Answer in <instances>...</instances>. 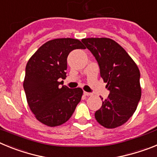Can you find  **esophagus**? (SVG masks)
<instances>
[{"label":"esophagus","instance_id":"esophagus-1","mask_svg":"<svg viewBox=\"0 0 157 157\" xmlns=\"http://www.w3.org/2000/svg\"><path fill=\"white\" fill-rule=\"evenodd\" d=\"M84 95L86 96V97H90V96H92L93 94L91 93H89V92H84Z\"/></svg>","mask_w":157,"mask_h":157}]
</instances>
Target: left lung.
<instances>
[{"instance_id":"obj_1","label":"left lung","mask_w":157,"mask_h":157,"mask_svg":"<svg viewBox=\"0 0 157 157\" xmlns=\"http://www.w3.org/2000/svg\"><path fill=\"white\" fill-rule=\"evenodd\" d=\"M82 41L97 59L110 92L95 112L96 120L106 128L120 127L133 116L141 99L139 69L125 49L112 39L91 37Z\"/></svg>"}]
</instances>
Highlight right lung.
Here are the masks:
<instances>
[{"instance_id":"right-lung-1","label":"right lung","mask_w":157,"mask_h":157,"mask_svg":"<svg viewBox=\"0 0 157 157\" xmlns=\"http://www.w3.org/2000/svg\"><path fill=\"white\" fill-rule=\"evenodd\" d=\"M78 48H86L78 39L51 40L36 51L26 66L23 88L27 103L36 119L48 127L66 123L81 101V88L69 89L59 82L66 78L68 54Z\"/></svg>"}]
</instances>
